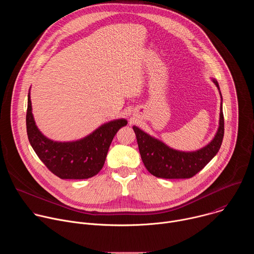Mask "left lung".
<instances>
[{"mask_svg":"<svg viewBox=\"0 0 254 254\" xmlns=\"http://www.w3.org/2000/svg\"><path fill=\"white\" fill-rule=\"evenodd\" d=\"M213 81L219 89L218 82L214 79ZM132 128L136 135L142 163L152 175L163 179H189L199 173L218 153L221 147L224 135L222 103L218 131L210 143L196 152L188 153L173 150L138 127H133Z\"/></svg>","mask_w":254,"mask_h":254,"instance_id":"obj_1","label":"left lung"}]
</instances>
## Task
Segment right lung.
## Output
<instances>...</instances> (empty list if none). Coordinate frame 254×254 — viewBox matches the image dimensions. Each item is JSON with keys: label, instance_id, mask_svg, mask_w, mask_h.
<instances>
[{"label": "right lung", "instance_id": "obj_1", "mask_svg": "<svg viewBox=\"0 0 254 254\" xmlns=\"http://www.w3.org/2000/svg\"><path fill=\"white\" fill-rule=\"evenodd\" d=\"M126 120L107 123L88 136L71 142H58L45 137L35 125L30 94L26 115L27 134L35 153L47 169L60 179H88L102 169L111 143Z\"/></svg>", "mask_w": 254, "mask_h": 254}]
</instances>
